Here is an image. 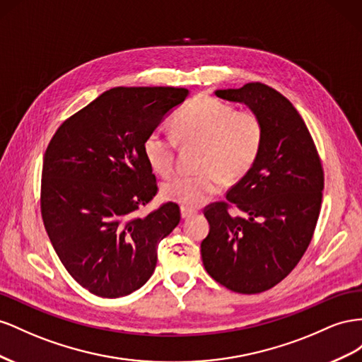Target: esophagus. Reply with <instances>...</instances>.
<instances>
[{
    "label": "esophagus",
    "instance_id": "34e87169",
    "mask_svg": "<svg viewBox=\"0 0 362 362\" xmlns=\"http://www.w3.org/2000/svg\"><path fill=\"white\" fill-rule=\"evenodd\" d=\"M195 214H197V211L188 209V208H180V215H182V218H189V216H192V215H195Z\"/></svg>",
    "mask_w": 362,
    "mask_h": 362
}]
</instances>
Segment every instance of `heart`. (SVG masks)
<instances>
[{"label":"heart","mask_w":362,"mask_h":362,"mask_svg":"<svg viewBox=\"0 0 362 362\" xmlns=\"http://www.w3.org/2000/svg\"><path fill=\"white\" fill-rule=\"evenodd\" d=\"M174 134L153 130L144 139L142 151L154 173L168 175L174 168L177 139L202 144L200 173L179 174L162 185V195L182 208H199L218 191L223 177L240 180L250 171L261 153L264 127L253 112H236L230 105L197 97L174 113Z\"/></svg>","instance_id":"obj_1"}]
</instances>
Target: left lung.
<instances>
[{
	"instance_id": "1",
	"label": "left lung",
	"mask_w": 362,
	"mask_h": 362,
	"mask_svg": "<svg viewBox=\"0 0 362 362\" xmlns=\"http://www.w3.org/2000/svg\"><path fill=\"white\" fill-rule=\"evenodd\" d=\"M215 95L256 113L264 141L226 202L206 208L209 235L200 245L202 259L214 281L230 291L262 293L293 272L313 240L322 206V163L300 113L273 88L247 83ZM230 205L245 216L230 214Z\"/></svg>"
}]
</instances>
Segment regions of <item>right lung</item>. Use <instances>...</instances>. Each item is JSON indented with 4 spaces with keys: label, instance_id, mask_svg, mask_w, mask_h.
Returning <instances> with one entry per match:
<instances>
[{
    "label": "right lung",
    "instance_id": "right-lung-1",
    "mask_svg": "<svg viewBox=\"0 0 362 362\" xmlns=\"http://www.w3.org/2000/svg\"><path fill=\"white\" fill-rule=\"evenodd\" d=\"M185 88H113L66 119L44 156L40 211L62 264L92 294L129 296L151 277L158 245L180 221L175 203L136 211L158 192L142 151Z\"/></svg>",
    "mask_w": 362,
    "mask_h": 362
}]
</instances>
